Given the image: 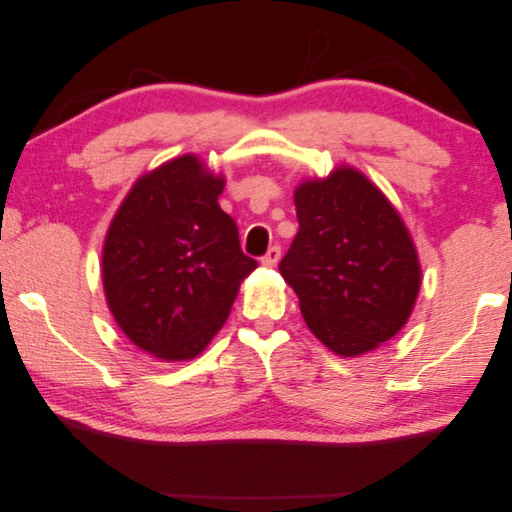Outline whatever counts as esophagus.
I'll use <instances>...</instances> for the list:
<instances>
[{
    "mask_svg": "<svg viewBox=\"0 0 512 512\" xmlns=\"http://www.w3.org/2000/svg\"><path fill=\"white\" fill-rule=\"evenodd\" d=\"M280 256H282V247L280 245H273V247H269V252L260 258V262L265 267H275L277 262H280Z\"/></svg>",
    "mask_w": 512,
    "mask_h": 512,
    "instance_id": "1",
    "label": "esophagus"
}]
</instances>
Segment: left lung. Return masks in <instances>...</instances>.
Instances as JSON below:
<instances>
[{
  "instance_id": "left-lung-1",
  "label": "left lung",
  "mask_w": 512,
  "mask_h": 512,
  "mask_svg": "<svg viewBox=\"0 0 512 512\" xmlns=\"http://www.w3.org/2000/svg\"><path fill=\"white\" fill-rule=\"evenodd\" d=\"M299 232L280 262L301 314L339 356L378 348L408 322L421 265L406 224L359 170L339 166L294 190Z\"/></svg>"
}]
</instances>
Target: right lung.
Segmentation results:
<instances>
[{"label": "right lung", "mask_w": 512, "mask_h": 512, "mask_svg": "<svg viewBox=\"0 0 512 512\" xmlns=\"http://www.w3.org/2000/svg\"><path fill=\"white\" fill-rule=\"evenodd\" d=\"M222 190L224 177L181 156L138 179L108 226L106 303L130 342L158 359L203 352L258 267L218 205Z\"/></svg>", "instance_id": "right-lung-1"}]
</instances>
